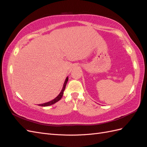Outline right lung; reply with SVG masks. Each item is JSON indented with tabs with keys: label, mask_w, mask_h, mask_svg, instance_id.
<instances>
[{
	"label": "right lung",
	"mask_w": 147,
	"mask_h": 147,
	"mask_svg": "<svg viewBox=\"0 0 147 147\" xmlns=\"http://www.w3.org/2000/svg\"><path fill=\"white\" fill-rule=\"evenodd\" d=\"M68 80H69V78H68V77H67L66 79L65 80V82H64V83L63 89H62V90H61V91L60 92L59 95L57 96L56 97V98H55L53 100H51V101H49V102H46V103L38 104V105H39V106H42V107H47V106H50V105H51L54 104L56 103V102H57V101H59V100L62 98V97H63V96L64 91V90H65L66 84H67V83Z\"/></svg>",
	"instance_id": "right-lung-1"
}]
</instances>
